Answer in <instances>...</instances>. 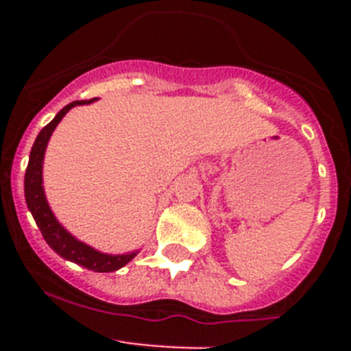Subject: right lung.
I'll return each instance as SVG.
<instances>
[{
    "label": "right lung",
    "instance_id": "1",
    "mask_svg": "<svg viewBox=\"0 0 351 351\" xmlns=\"http://www.w3.org/2000/svg\"><path fill=\"white\" fill-rule=\"evenodd\" d=\"M91 101H95V98H93V100L71 101V104H68L66 107H63L60 112L56 114V117L47 126H43L42 132H40L38 137H36L35 144L31 147L29 163H27L26 176H24V195H26L27 209L33 214V218H35L43 239H45V243H47L58 255L70 260V262L73 263H79V265L89 269V271L114 272L117 271V269L125 267L126 263H128L133 256L137 255V251H132V253H126V255H105V253L93 250L88 244L77 241V239L71 234H68L63 226L60 225V221L56 219L51 207H49L47 198H45L42 186L43 154H45V147H47V142L49 138H51L52 132H54L56 126L60 125V121L66 116V112L70 108H73L75 105L91 104Z\"/></svg>",
    "mask_w": 351,
    "mask_h": 351
}]
</instances>
